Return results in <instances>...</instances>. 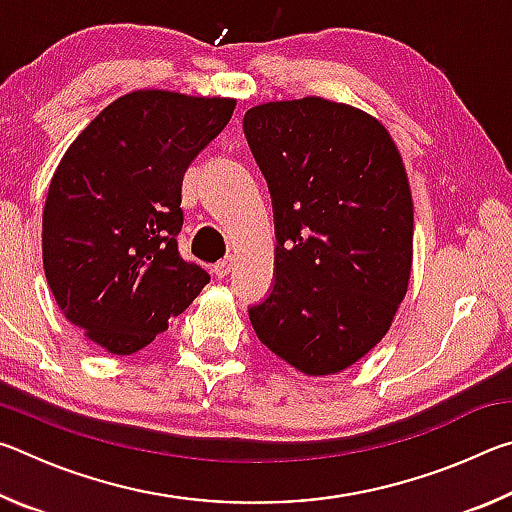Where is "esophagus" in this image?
Listing matches in <instances>:
<instances>
[{"instance_id":"34e87169","label":"esophagus","mask_w":512,"mask_h":512,"mask_svg":"<svg viewBox=\"0 0 512 512\" xmlns=\"http://www.w3.org/2000/svg\"><path fill=\"white\" fill-rule=\"evenodd\" d=\"M230 268H232V257H225V259H221V262H216L212 266V273L216 277H225V275L230 273Z\"/></svg>"}]
</instances>
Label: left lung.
Returning a JSON list of instances; mask_svg holds the SVG:
<instances>
[{
    "instance_id": "1",
    "label": "left lung",
    "mask_w": 512,
    "mask_h": 512,
    "mask_svg": "<svg viewBox=\"0 0 512 512\" xmlns=\"http://www.w3.org/2000/svg\"><path fill=\"white\" fill-rule=\"evenodd\" d=\"M244 133L273 201L275 284L248 309L268 350L305 375L350 368L384 339L406 296L413 201L402 155L359 108L271 101Z\"/></svg>"
}]
</instances>
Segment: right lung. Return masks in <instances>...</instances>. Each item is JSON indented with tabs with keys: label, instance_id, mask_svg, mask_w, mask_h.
<instances>
[{
	"label": "right lung",
	"instance_id": "1",
	"mask_svg": "<svg viewBox=\"0 0 512 512\" xmlns=\"http://www.w3.org/2000/svg\"><path fill=\"white\" fill-rule=\"evenodd\" d=\"M237 101L137 90L112 101L65 151L42 212V262L69 323L133 354L210 282L178 253L183 176Z\"/></svg>",
	"mask_w": 512,
	"mask_h": 512
}]
</instances>
